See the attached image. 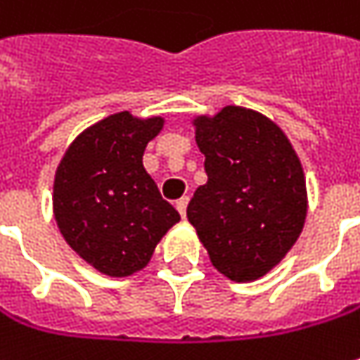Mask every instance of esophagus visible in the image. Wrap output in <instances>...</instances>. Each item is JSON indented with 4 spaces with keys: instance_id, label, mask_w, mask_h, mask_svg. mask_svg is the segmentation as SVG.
<instances>
[{
    "instance_id": "1",
    "label": "esophagus",
    "mask_w": 360,
    "mask_h": 360,
    "mask_svg": "<svg viewBox=\"0 0 360 360\" xmlns=\"http://www.w3.org/2000/svg\"><path fill=\"white\" fill-rule=\"evenodd\" d=\"M187 203H189V197H181L177 201V211L181 213V217H185V213H187Z\"/></svg>"
}]
</instances>
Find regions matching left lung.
Segmentation results:
<instances>
[{"mask_svg": "<svg viewBox=\"0 0 360 360\" xmlns=\"http://www.w3.org/2000/svg\"><path fill=\"white\" fill-rule=\"evenodd\" d=\"M207 183L187 217L211 264L236 282L258 280L288 254L306 219L302 165L272 120L240 106L195 120Z\"/></svg>", "mask_w": 360, "mask_h": 360, "instance_id": "obj_1", "label": "left lung"}]
</instances>
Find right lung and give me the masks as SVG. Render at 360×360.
<instances>
[{
	"label": "right lung",
	"instance_id": "1",
	"mask_svg": "<svg viewBox=\"0 0 360 360\" xmlns=\"http://www.w3.org/2000/svg\"><path fill=\"white\" fill-rule=\"evenodd\" d=\"M163 118L129 112L80 134L58 165L54 215L72 250L106 276H131L181 219L143 167V153Z\"/></svg>",
	"mask_w": 360,
	"mask_h": 360
}]
</instances>
